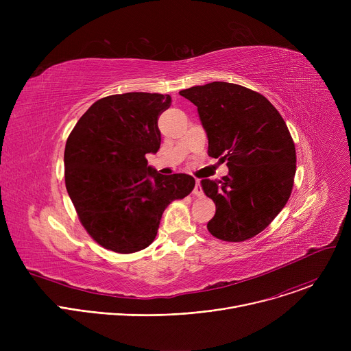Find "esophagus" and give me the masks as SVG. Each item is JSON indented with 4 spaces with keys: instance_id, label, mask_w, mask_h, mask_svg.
I'll list each match as a JSON object with an SVG mask.
<instances>
[{
    "instance_id": "esophagus-1",
    "label": "esophagus",
    "mask_w": 351,
    "mask_h": 351,
    "mask_svg": "<svg viewBox=\"0 0 351 351\" xmlns=\"http://www.w3.org/2000/svg\"><path fill=\"white\" fill-rule=\"evenodd\" d=\"M193 194L199 197L203 194V187H202V183H199V180H195V184H194V189H193Z\"/></svg>"
}]
</instances>
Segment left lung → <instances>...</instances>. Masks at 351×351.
I'll return each mask as SVG.
<instances>
[{
    "instance_id": "left-lung-1",
    "label": "left lung",
    "mask_w": 351,
    "mask_h": 351,
    "mask_svg": "<svg viewBox=\"0 0 351 351\" xmlns=\"http://www.w3.org/2000/svg\"><path fill=\"white\" fill-rule=\"evenodd\" d=\"M179 94L197 107L208 156L229 168L221 180H202L217 207L210 233L225 241L258 234L286 206L293 187L295 148L283 118L264 95L233 83L213 82Z\"/></svg>"
}]
</instances>
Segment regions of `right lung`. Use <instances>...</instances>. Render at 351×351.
Returning <instances> with one entry per match:
<instances>
[{
  "label": "right lung",
  "mask_w": 351,
  "mask_h": 351,
  "mask_svg": "<svg viewBox=\"0 0 351 351\" xmlns=\"http://www.w3.org/2000/svg\"><path fill=\"white\" fill-rule=\"evenodd\" d=\"M171 95L125 93L95 101L71 132L64 154L65 184L87 233L115 253L152 244L165 208L195 180L147 165L161 145L158 117Z\"/></svg>",
  "instance_id": "1"
}]
</instances>
